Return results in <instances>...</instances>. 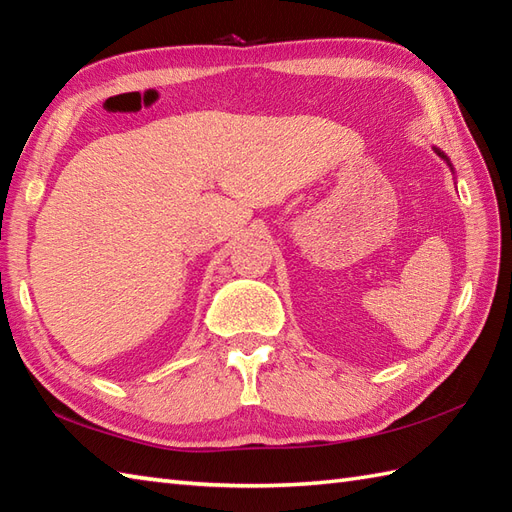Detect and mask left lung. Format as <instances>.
<instances>
[{"mask_svg":"<svg viewBox=\"0 0 512 512\" xmlns=\"http://www.w3.org/2000/svg\"><path fill=\"white\" fill-rule=\"evenodd\" d=\"M436 154H438V156H440V158H442V160H447V165H449V167H451V162H449V158H447V156H444V154H442V151H440V149H438V147H436ZM451 169H453V167H451Z\"/></svg>","mask_w":512,"mask_h":512,"instance_id":"1","label":"left lung"}]
</instances>
